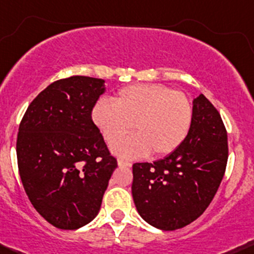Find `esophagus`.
Listing matches in <instances>:
<instances>
[{"label": "esophagus", "instance_id": "obj_1", "mask_svg": "<svg viewBox=\"0 0 254 254\" xmlns=\"http://www.w3.org/2000/svg\"><path fill=\"white\" fill-rule=\"evenodd\" d=\"M117 164H119V166H126V167L132 166V163H129V161L127 160H124V159H119V160H117Z\"/></svg>", "mask_w": 254, "mask_h": 254}]
</instances>
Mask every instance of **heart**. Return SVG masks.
<instances>
[{"label": "heart", "instance_id": "obj_1", "mask_svg": "<svg viewBox=\"0 0 254 254\" xmlns=\"http://www.w3.org/2000/svg\"><path fill=\"white\" fill-rule=\"evenodd\" d=\"M91 120L108 144L115 143L112 151L116 155L134 159L151 151L160 158L174 153L186 140L192 127L193 106L184 93L171 88L134 84L121 89L114 103L99 100ZM132 124L135 134L120 141Z\"/></svg>", "mask_w": 254, "mask_h": 254}]
</instances>
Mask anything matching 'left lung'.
<instances>
[{"mask_svg": "<svg viewBox=\"0 0 254 254\" xmlns=\"http://www.w3.org/2000/svg\"><path fill=\"white\" fill-rule=\"evenodd\" d=\"M192 104V127L181 146L153 164L133 165L135 208L149 225L165 231L204 213L226 169L227 133L218 110L203 94Z\"/></svg>", "mask_w": 254, "mask_h": 254, "instance_id": "1", "label": "left lung"}]
</instances>
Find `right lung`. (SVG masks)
I'll list each match as a JSON object with an SVG mask.
<instances>
[{
  "label": "right lung",
  "mask_w": 254,
  "mask_h": 254,
  "mask_svg": "<svg viewBox=\"0 0 254 254\" xmlns=\"http://www.w3.org/2000/svg\"><path fill=\"white\" fill-rule=\"evenodd\" d=\"M105 80L73 75L44 89L19 125L17 159L30 203L57 229L75 230L100 210L117 160L91 111Z\"/></svg>",
  "instance_id": "right-lung-1"
}]
</instances>
